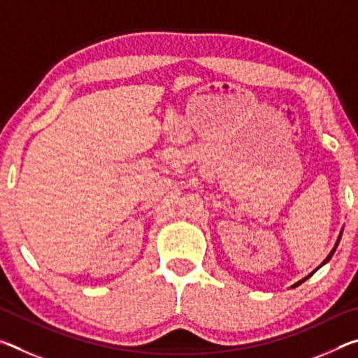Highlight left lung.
<instances>
[{"label":"left lung","instance_id":"1","mask_svg":"<svg viewBox=\"0 0 358 358\" xmlns=\"http://www.w3.org/2000/svg\"><path fill=\"white\" fill-rule=\"evenodd\" d=\"M341 234H343V230H341ZM341 234H339V237H338V240H336V245H335V248H333V250H331V252L329 254V256H327V259L324 260V262H322V265H324V264H327V262H329V260L331 259V256H333V252H335V250H336V246H338V243H339V240H341ZM322 265H320V266H322ZM316 270H317V268H316ZM316 270H314V271H316ZM314 271H313V273H314ZM313 273H311V275H313ZM311 275H308L306 278H303V280H301V281H299V282H296V284H294V286H292V287H296V286H300V284H301V282H305V281L308 280V278H310Z\"/></svg>","mask_w":358,"mask_h":358}]
</instances>
